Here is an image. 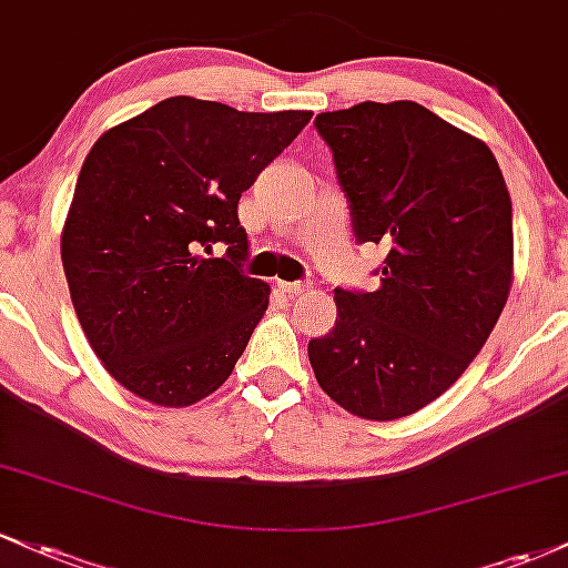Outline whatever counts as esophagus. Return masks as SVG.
<instances>
[{
  "label": "esophagus",
  "instance_id": "obj_1",
  "mask_svg": "<svg viewBox=\"0 0 568 568\" xmlns=\"http://www.w3.org/2000/svg\"><path fill=\"white\" fill-rule=\"evenodd\" d=\"M277 288L283 291V294L288 296H296V294H304V291H310V283H285V280H277Z\"/></svg>",
  "mask_w": 568,
  "mask_h": 568
}]
</instances>
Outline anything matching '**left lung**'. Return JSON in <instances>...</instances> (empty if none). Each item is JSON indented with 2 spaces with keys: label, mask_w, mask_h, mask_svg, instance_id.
Masks as SVG:
<instances>
[{
  "label": "left lung",
  "mask_w": 568,
  "mask_h": 568,
  "mask_svg": "<svg viewBox=\"0 0 568 568\" xmlns=\"http://www.w3.org/2000/svg\"><path fill=\"white\" fill-rule=\"evenodd\" d=\"M377 291L334 288L336 323L310 342L317 383L366 420L413 415L483 351L513 285V202L485 142L417 102L321 112Z\"/></svg>",
  "instance_id": "left-lung-1"
}]
</instances>
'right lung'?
<instances>
[{
	"mask_svg": "<svg viewBox=\"0 0 568 568\" xmlns=\"http://www.w3.org/2000/svg\"><path fill=\"white\" fill-rule=\"evenodd\" d=\"M310 118L172 97L85 155L61 261L80 326L123 388L189 407L232 375L270 307V285L242 272L240 196ZM213 244L227 253L204 260Z\"/></svg>",
	"mask_w": 568,
	"mask_h": 568,
	"instance_id": "right-lung-1",
	"label": "right lung"
}]
</instances>
